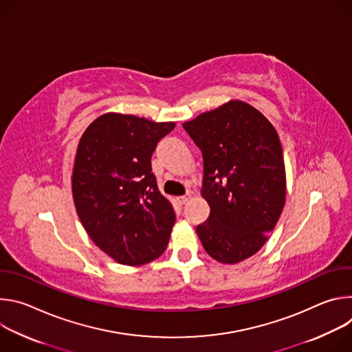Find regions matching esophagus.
I'll return each instance as SVG.
<instances>
[{
	"label": "esophagus",
	"mask_w": 352,
	"mask_h": 352,
	"mask_svg": "<svg viewBox=\"0 0 352 352\" xmlns=\"http://www.w3.org/2000/svg\"><path fill=\"white\" fill-rule=\"evenodd\" d=\"M189 197H190V195L189 193H186V195H184V196H181L178 200H179V204L181 205H185L186 202H188V200H189Z\"/></svg>",
	"instance_id": "1"
}]
</instances>
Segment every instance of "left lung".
Masks as SVG:
<instances>
[{
	"instance_id": "8db88e82",
	"label": "left lung",
	"mask_w": 352,
	"mask_h": 352,
	"mask_svg": "<svg viewBox=\"0 0 352 352\" xmlns=\"http://www.w3.org/2000/svg\"><path fill=\"white\" fill-rule=\"evenodd\" d=\"M204 156L209 219L196 227L206 252L234 265L255 255L285 204V166L269 120L239 100L184 122Z\"/></svg>"
}]
</instances>
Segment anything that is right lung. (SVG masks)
<instances>
[{"label": "right lung", "instance_id": "add662e5", "mask_svg": "<svg viewBox=\"0 0 352 352\" xmlns=\"http://www.w3.org/2000/svg\"><path fill=\"white\" fill-rule=\"evenodd\" d=\"M174 122L107 113L83 132L72 195L91 241L116 262L140 266L167 248L175 213L152 173V155Z\"/></svg>", "mask_w": 352, "mask_h": 352}]
</instances>
